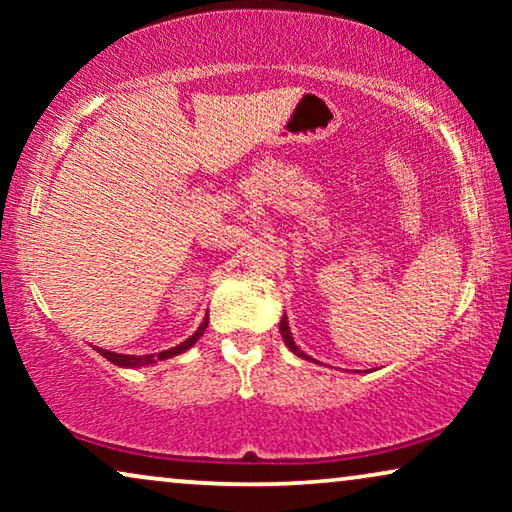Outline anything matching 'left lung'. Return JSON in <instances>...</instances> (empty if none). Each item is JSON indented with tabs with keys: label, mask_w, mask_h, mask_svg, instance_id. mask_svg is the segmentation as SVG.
I'll return each instance as SVG.
<instances>
[{
	"label": "left lung",
	"mask_w": 512,
	"mask_h": 512,
	"mask_svg": "<svg viewBox=\"0 0 512 512\" xmlns=\"http://www.w3.org/2000/svg\"><path fill=\"white\" fill-rule=\"evenodd\" d=\"M279 331H282V338H284V342H286V347H289L293 354H298L300 359H307V361H310V356H307L305 352H300L296 342H293V338H291V331H289V321H286V314L282 317V321H279Z\"/></svg>",
	"instance_id": "obj_1"
}]
</instances>
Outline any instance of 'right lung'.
Wrapping results in <instances>:
<instances>
[{"label":"right lung","mask_w":512,"mask_h":512,"mask_svg":"<svg viewBox=\"0 0 512 512\" xmlns=\"http://www.w3.org/2000/svg\"><path fill=\"white\" fill-rule=\"evenodd\" d=\"M207 328V319L202 321L198 331H195L191 338L181 342V345L172 347V349H165V352L160 354H144V356H132V354H116V352H109V349H100V354L104 356V359L114 363V366H123V368H137V366H149V363H156V361H163V359H170V356H177L181 352H186V349H191L195 342H198V338L202 333H205Z\"/></svg>","instance_id":"right-lung-1"}]
</instances>
